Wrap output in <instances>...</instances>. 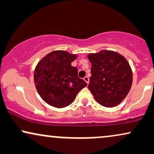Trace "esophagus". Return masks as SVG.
Returning a JSON list of instances; mask_svg holds the SVG:
<instances>
[{
    "mask_svg": "<svg viewBox=\"0 0 154 154\" xmlns=\"http://www.w3.org/2000/svg\"><path fill=\"white\" fill-rule=\"evenodd\" d=\"M84 80L86 82H87V84L89 83V79L88 77H85V78H84Z\"/></svg>",
    "mask_w": 154,
    "mask_h": 154,
    "instance_id": "34e87169",
    "label": "esophagus"
}]
</instances>
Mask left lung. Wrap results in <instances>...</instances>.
<instances>
[{"mask_svg":"<svg viewBox=\"0 0 154 154\" xmlns=\"http://www.w3.org/2000/svg\"><path fill=\"white\" fill-rule=\"evenodd\" d=\"M91 64L88 88L99 104L114 107L129 94L133 81V73L129 62L122 54L112 50H102L89 53Z\"/></svg>","mask_w":154,"mask_h":154,"instance_id":"8db88e82","label":"left lung"}]
</instances>
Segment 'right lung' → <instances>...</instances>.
Wrapping results in <instances>:
<instances>
[{"mask_svg":"<svg viewBox=\"0 0 154 154\" xmlns=\"http://www.w3.org/2000/svg\"><path fill=\"white\" fill-rule=\"evenodd\" d=\"M77 58L75 54L54 50L39 61L35 69L34 82L47 104L56 108L66 107L87 85L78 77L77 68L71 65Z\"/></svg>","mask_w":154,"mask_h":154,"instance_id":"right-lung-1","label":"right lung"}]
</instances>
